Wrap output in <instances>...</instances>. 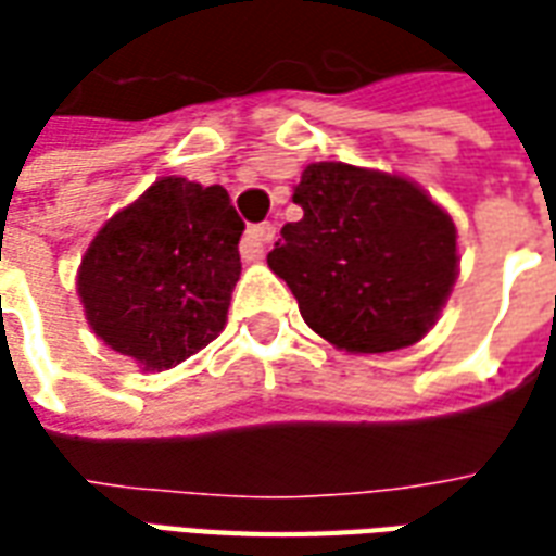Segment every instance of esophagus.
I'll list each match as a JSON object with an SVG mask.
<instances>
[{"mask_svg":"<svg viewBox=\"0 0 556 556\" xmlns=\"http://www.w3.org/2000/svg\"><path fill=\"white\" fill-rule=\"evenodd\" d=\"M274 235H277V226H274V223H258V226H250V229L243 231V262H258V258L265 255L267 243L274 241Z\"/></svg>","mask_w":556,"mask_h":556,"instance_id":"34e87169","label":"esophagus"}]
</instances>
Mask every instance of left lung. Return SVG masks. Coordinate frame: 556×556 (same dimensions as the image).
I'll list each match as a JSON object with an SVG mask.
<instances>
[{"mask_svg":"<svg viewBox=\"0 0 556 556\" xmlns=\"http://www.w3.org/2000/svg\"><path fill=\"white\" fill-rule=\"evenodd\" d=\"M298 223L267 253L318 337L349 354L408 349L429 333L458 277L453 217L405 175L309 163Z\"/></svg>","mask_w":556,"mask_h":556,"instance_id":"1","label":"left lung"}]
</instances>
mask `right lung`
Returning <instances> with one entry per match:
<instances>
[{
    "label": "right lung",
    "mask_w": 556,
    "mask_h": 556,
    "mask_svg": "<svg viewBox=\"0 0 556 556\" xmlns=\"http://www.w3.org/2000/svg\"><path fill=\"white\" fill-rule=\"evenodd\" d=\"M243 219L214 184L166 175L91 238L77 294L94 337L146 372L172 369L226 327Z\"/></svg>",
    "instance_id": "add662e5"
}]
</instances>
